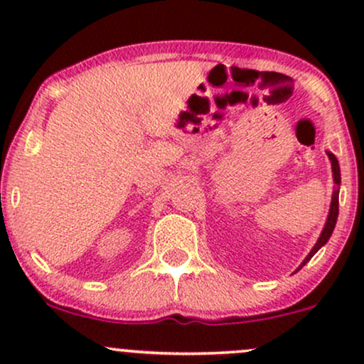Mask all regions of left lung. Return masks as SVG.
I'll use <instances>...</instances> for the list:
<instances>
[{"label":"left lung","mask_w":364,"mask_h":364,"mask_svg":"<svg viewBox=\"0 0 364 364\" xmlns=\"http://www.w3.org/2000/svg\"><path fill=\"white\" fill-rule=\"evenodd\" d=\"M327 156L330 159V164H332V178H333V193H332V202H330V208H328V215H327V220H325V225L323 229H321V235L318 240H316L315 246L311 248V252L306 255V258L301 262V265L298 267L299 269H303L304 265H306L308 262L311 260V257L315 255L321 246L327 245V241L330 240V236H332L333 232V228H336V223H337V215H339V188H341V168H339V161H337V157L333 156L332 152H328L327 150ZM296 270V272H298Z\"/></svg>","instance_id":"left-lung-1"}]
</instances>
